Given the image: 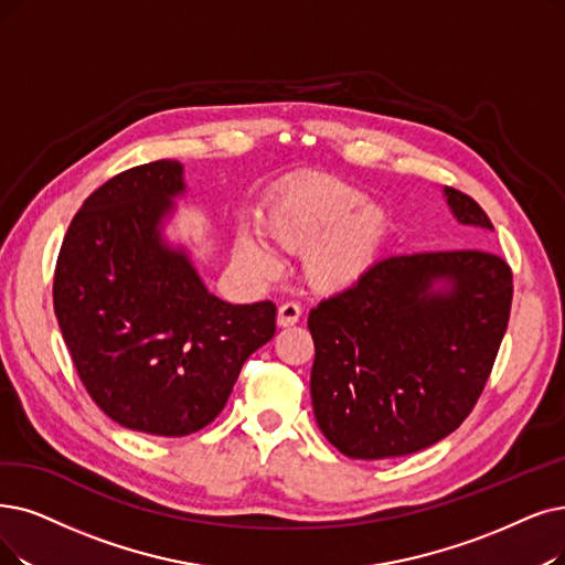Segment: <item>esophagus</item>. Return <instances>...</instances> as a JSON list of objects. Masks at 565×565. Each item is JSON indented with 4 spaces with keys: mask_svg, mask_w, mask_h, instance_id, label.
<instances>
[{
    "mask_svg": "<svg viewBox=\"0 0 565 565\" xmlns=\"http://www.w3.org/2000/svg\"><path fill=\"white\" fill-rule=\"evenodd\" d=\"M301 318V308L295 301H287L278 308V327H291L297 324Z\"/></svg>",
    "mask_w": 565,
    "mask_h": 565,
    "instance_id": "esophagus-1",
    "label": "esophagus"
}]
</instances>
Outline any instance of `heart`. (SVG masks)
<instances>
[{
	"label": "heart",
	"instance_id": "obj_1",
	"mask_svg": "<svg viewBox=\"0 0 565 565\" xmlns=\"http://www.w3.org/2000/svg\"><path fill=\"white\" fill-rule=\"evenodd\" d=\"M364 201V194L343 180H301L268 199L259 227L282 250L306 253V280L338 295L369 276L390 234L387 213ZM234 255L257 278H274L280 270V257L247 232L238 234Z\"/></svg>",
	"mask_w": 565,
	"mask_h": 565
}]
</instances>
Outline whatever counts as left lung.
I'll list each match as a JSON object with an SVG mask.
<instances>
[{"mask_svg":"<svg viewBox=\"0 0 565 565\" xmlns=\"http://www.w3.org/2000/svg\"><path fill=\"white\" fill-rule=\"evenodd\" d=\"M459 224L493 232L468 194L445 188ZM510 266L484 250L387 257L308 315L312 413L350 459L419 452L459 428L508 329Z\"/></svg>","mask_w":565,"mask_h":565,"instance_id":"obj_1","label":"left lung"}]
</instances>
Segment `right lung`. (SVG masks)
I'll use <instances>...</instances> for the list:
<instances>
[{"label": "right lung", "instance_id": "right-lung-1", "mask_svg": "<svg viewBox=\"0 0 565 565\" xmlns=\"http://www.w3.org/2000/svg\"><path fill=\"white\" fill-rule=\"evenodd\" d=\"M183 164L118 173L72 220L53 303L87 394L125 428L180 438L211 424L245 359L276 333L270 301L234 306L206 289L183 243L167 238Z\"/></svg>", "mask_w": 565, "mask_h": 565}]
</instances>
